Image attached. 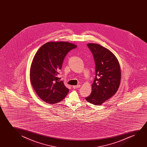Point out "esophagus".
<instances>
[{
	"label": "esophagus",
	"instance_id": "esophagus-1",
	"mask_svg": "<svg viewBox=\"0 0 147 147\" xmlns=\"http://www.w3.org/2000/svg\"><path fill=\"white\" fill-rule=\"evenodd\" d=\"M80 85H76V86H73V88L74 89L78 88H80Z\"/></svg>",
	"mask_w": 147,
	"mask_h": 147
}]
</instances>
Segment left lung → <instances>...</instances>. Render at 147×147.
I'll use <instances>...</instances> for the list:
<instances>
[{
  "label": "left lung",
  "mask_w": 147,
  "mask_h": 147,
  "mask_svg": "<svg viewBox=\"0 0 147 147\" xmlns=\"http://www.w3.org/2000/svg\"><path fill=\"white\" fill-rule=\"evenodd\" d=\"M87 46L94 60L95 77L91 93L85 99L99 105L117 92L121 82V69L116 57L108 49L93 43L88 44Z\"/></svg>",
  "instance_id": "left-lung-1"
}]
</instances>
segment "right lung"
<instances>
[{"label":"right lung","instance_id":"obj_1","mask_svg":"<svg viewBox=\"0 0 147 147\" xmlns=\"http://www.w3.org/2000/svg\"><path fill=\"white\" fill-rule=\"evenodd\" d=\"M77 47L66 42H47L35 55L30 68V82L37 95L46 102H59L68 94V89L58 75L67 54Z\"/></svg>","mask_w":147,"mask_h":147}]
</instances>
